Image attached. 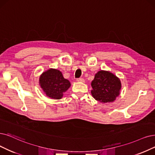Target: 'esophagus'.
I'll list each match as a JSON object with an SVG mask.
<instances>
[{
    "instance_id": "esophagus-1",
    "label": "esophagus",
    "mask_w": 155,
    "mask_h": 155,
    "mask_svg": "<svg viewBox=\"0 0 155 155\" xmlns=\"http://www.w3.org/2000/svg\"><path fill=\"white\" fill-rule=\"evenodd\" d=\"M76 81L78 82H84V80L83 78H78L76 79Z\"/></svg>"
}]
</instances>
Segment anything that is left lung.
Listing matches in <instances>:
<instances>
[{"label": "left lung", "instance_id": "left-lung-1", "mask_svg": "<svg viewBox=\"0 0 155 155\" xmlns=\"http://www.w3.org/2000/svg\"><path fill=\"white\" fill-rule=\"evenodd\" d=\"M121 86L120 79L113 74L100 71L91 82V93L96 101L102 103L113 102L120 95Z\"/></svg>", "mask_w": 155, "mask_h": 155}]
</instances>
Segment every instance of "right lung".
<instances>
[{"label": "right lung", "instance_id": "add662e5", "mask_svg": "<svg viewBox=\"0 0 155 155\" xmlns=\"http://www.w3.org/2000/svg\"><path fill=\"white\" fill-rule=\"evenodd\" d=\"M39 84L46 95L54 99L61 98L71 86L69 80L64 78L60 71L52 69L42 74Z\"/></svg>", "mask_w": 155, "mask_h": 155}]
</instances>
